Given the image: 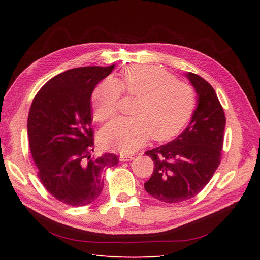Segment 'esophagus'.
<instances>
[{
  "instance_id": "1",
  "label": "esophagus",
  "mask_w": 260,
  "mask_h": 260,
  "mask_svg": "<svg viewBox=\"0 0 260 260\" xmlns=\"http://www.w3.org/2000/svg\"><path fill=\"white\" fill-rule=\"evenodd\" d=\"M133 158H135V157L132 155H125V154L120 155V161H129V160H132Z\"/></svg>"
}]
</instances>
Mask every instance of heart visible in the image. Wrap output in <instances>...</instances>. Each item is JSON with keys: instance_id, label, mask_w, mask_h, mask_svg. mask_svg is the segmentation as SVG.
I'll list each match as a JSON object with an SVG mask.
<instances>
[{"instance_id": "b5f03b06", "label": "heart", "mask_w": 260, "mask_h": 260, "mask_svg": "<svg viewBox=\"0 0 260 260\" xmlns=\"http://www.w3.org/2000/svg\"><path fill=\"white\" fill-rule=\"evenodd\" d=\"M121 93L139 99L135 117H118L101 131L105 145L123 153H133L152 136L167 139L182 127L195 106L191 85L156 66H132L119 80L108 78L92 93L94 119L103 122L116 115Z\"/></svg>"}]
</instances>
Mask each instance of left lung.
Returning <instances> with one entry per match:
<instances>
[{
    "label": "left lung",
    "mask_w": 260,
    "mask_h": 260,
    "mask_svg": "<svg viewBox=\"0 0 260 260\" xmlns=\"http://www.w3.org/2000/svg\"><path fill=\"white\" fill-rule=\"evenodd\" d=\"M199 95L186 129L171 142L145 154L154 161L145 191L164 203L176 204L198 195L221 161L225 115L214 88L199 75H186Z\"/></svg>",
    "instance_id": "left-lung-1"
}]
</instances>
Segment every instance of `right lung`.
<instances>
[{
    "instance_id": "add662e5",
    "label": "right lung",
    "mask_w": 260,
    "mask_h": 260,
    "mask_svg": "<svg viewBox=\"0 0 260 260\" xmlns=\"http://www.w3.org/2000/svg\"><path fill=\"white\" fill-rule=\"evenodd\" d=\"M114 67L69 69L46 82L31 104L27 128L38 177L48 192L66 205L84 206L95 201L104 186L102 171L119 161L115 154L91 157V95Z\"/></svg>"
}]
</instances>
